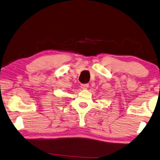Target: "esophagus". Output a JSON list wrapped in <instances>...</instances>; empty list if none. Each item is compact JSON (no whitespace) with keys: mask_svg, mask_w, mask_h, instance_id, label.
Segmentation results:
<instances>
[{"mask_svg":"<svg viewBox=\"0 0 160 160\" xmlns=\"http://www.w3.org/2000/svg\"><path fill=\"white\" fill-rule=\"evenodd\" d=\"M88 86H89L88 83H84V84L81 85V87H82L83 89H87L88 88Z\"/></svg>","mask_w":160,"mask_h":160,"instance_id":"obj_1","label":"esophagus"}]
</instances>
